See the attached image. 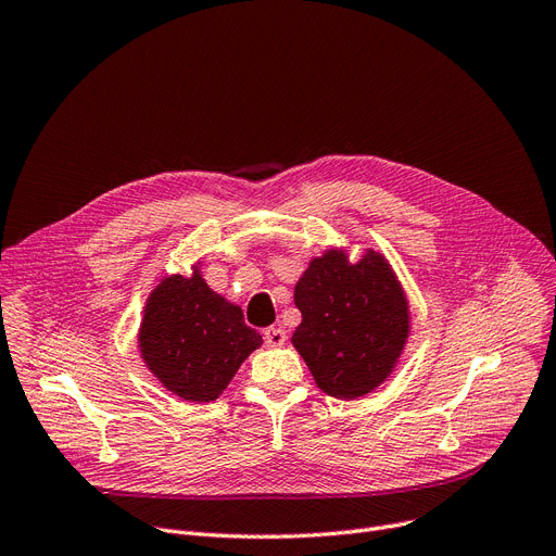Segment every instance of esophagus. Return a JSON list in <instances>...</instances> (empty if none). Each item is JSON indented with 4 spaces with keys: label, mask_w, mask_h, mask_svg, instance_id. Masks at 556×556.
Wrapping results in <instances>:
<instances>
[{
    "label": "esophagus",
    "mask_w": 556,
    "mask_h": 556,
    "mask_svg": "<svg viewBox=\"0 0 556 556\" xmlns=\"http://www.w3.org/2000/svg\"><path fill=\"white\" fill-rule=\"evenodd\" d=\"M264 341H267V346L278 349L287 341V332L282 328H267L264 330Z\"/></svg>",
    "instance_id": "1"
}]
</instances>
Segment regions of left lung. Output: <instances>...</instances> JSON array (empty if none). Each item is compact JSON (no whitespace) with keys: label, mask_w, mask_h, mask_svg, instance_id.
Returning a JSON list of instances; mask_svg holds the SVG:
<instances>
[{"label":"left lung","mask_w":556,"mask_h":556,"mask_svg":"<svg viewBox=\"0 0 556 556\" xmlns=\"http://www.w3.org/2000/svg\"><path fill=\"white\" fill-rule=\"evenodd\" d=\"M294 303L303 321L292 343L321 391L349 401L389 378L409 334V309L380 253L366 251L355 264L334 249L314 257Z\"/></svg>","instance_id":"8db88e82"}]
</instances>
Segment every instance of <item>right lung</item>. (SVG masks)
Here are the masks:
<instances>
[{
  "mask_svg": "<svg viewBox=\"0 0 556 556\" xmlns=\"http://www.w3.org/2000/svg\"><path fill=\"white\" fill-rule=\"evenodd\" d=\"M260 343V332L244 324L242 307L215 294L197 267L190 278H165L144 305L142 359L182 401L219 399Z\"/></svg>",
  "mask_w": 556,
  "mask_h": 556,
  "instance_id": "obj_1",
  "label": "right lung"
}]
</instances>
